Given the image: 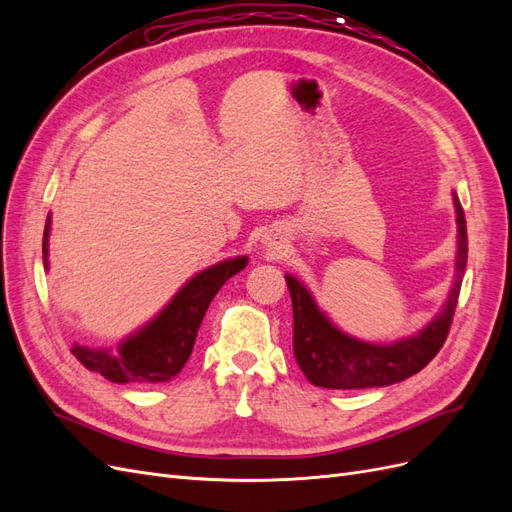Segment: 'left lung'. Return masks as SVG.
Instances as JSON below:
<instances>
[{"instance_id": "left-lung-1", "label": "left lung", "mask_w": 512, "mask_h": 512, "mask_svg": "<svg viewBox=\"0 0 512 512\" xmlns=\"http://www.w3.org/2000/svg\"><path fill=\"white\" fill-rule=\"evenodd\" d=\"M453 205L457 220L453 288L433 320L410 337L391 344H371L344 333L318 307L309 288L294 275L286 273L294 314V359L314 386L342 391L389 386L418 374L440 352L448 329H451L463 271L468 262L466 218H463L457 192H453Z\"/></svg>"}]
</instances>
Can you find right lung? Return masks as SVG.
<instances>
[{"instance_id":"1","label":"right lung","mask_w":512,"mask_h":512,"mask_svg":"<svg viewBox=\"0 0 512 512\" xmlns=\"http://www.w3.org/2000/svg\"><path fill=\"white\" fill-rule=\"evenodd\" d=\"M51 220L49 213L42 237V262L46 271H49ZM247 260H250L247 256L226 258L198 271L147 324L121 339L115 350L74 344L72 354L89 371H96L115 384H158L173 380L190 359L209 303L232 275L247 267Z\"/></svg>"}]
</instances>
